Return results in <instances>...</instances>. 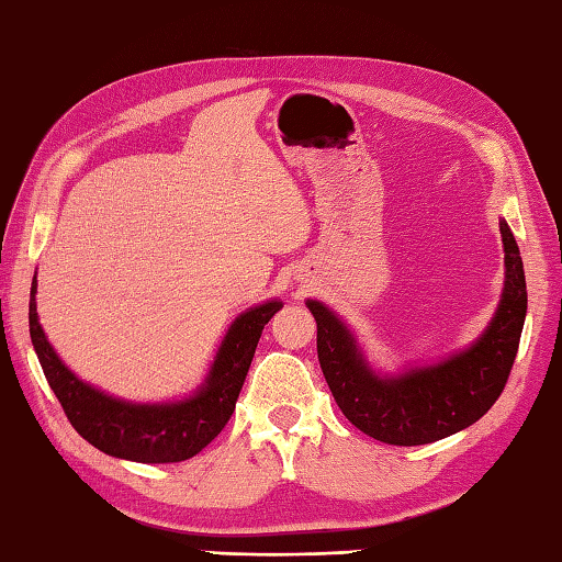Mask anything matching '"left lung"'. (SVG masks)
<instances>
[{"label": "left lung", "instance_id": "8db88e82", "mask_svg": "<svg viewBox=\"0 0 562 562\" xmlns=\"http://www.w3.org/2000/svg\"><path fill=\"white\" fill-rule=\"evenodd\" d=\"M505 291L495 317L471 347L434 366L378 375L349 327L319 301H307L317 323V359L339 409L353 427L393 446L431 443L471 427L497 403L517 359L526 279L517 239L499 223Z\"/></svg>", "mask_w": 562, "mask_h": 562}]
</instances>
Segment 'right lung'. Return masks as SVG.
Masks as SVG:
<instances>
[{
    "label": "right lung",
    "mask_w": 562,
    "mask_h": 562,
    "mask_svg": "<svg viewBox=\"0 0 562 562\" xmlns=\"http://www.w3.org/2000/svg\"><path fill=\"white\" fill-rule=\"evenodd\" d=\"M36 289L38 283L33 277L29 303L31 341L67 419L79 437L99 451L137 463L187 461L223 431L235 412L261 329L283 307L281 301H269L239 315L227 329L205 383L191 397L179 403L137 405L97 391L67 369L38 323Z\"/></svg>",
    "instance_id": "obj_1"
}]
</instances>
